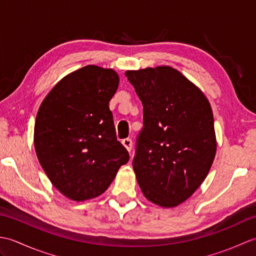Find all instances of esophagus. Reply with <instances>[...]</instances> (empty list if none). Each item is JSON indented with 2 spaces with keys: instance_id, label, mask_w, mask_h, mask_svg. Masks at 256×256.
<instances>
[{
  "instance_id": "esophagus-1",
  "label": "esophagus",
  "mask_w": 256,
  "mask_h": 256,
  "mask_svg": "<svg viewBox=\"0 0 256 256\" xmlns=\"http://www.w3.org/2000/svg\"><path fill=\"white\" fill-rule=\"evenodd\" d=\"M122 144L124 145V148H126L128 152H131L132 146H133V142H132L131 138H124L122 140Z\"/></svg>"
}]
</instances>
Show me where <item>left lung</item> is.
Here are the masks:
<instances>
[{"instance_id":"1","label":"left lung","mask_w":256,"mask_h":256,"mask_svg":"<svg viewBox=\"0 0 256 256\" xmlns=\"http://www.w3.org/2000/svg\"><path fill=\"white\" fill-rule=\"evenodd\" d=\"M143 104V128L132 162L144 196L176 206L204 180L216 142L209 101L178 70L162 66L125 72Z\"/></svg>"}]
</instances>
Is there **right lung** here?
Segmentation results:
<instances>
[{
	"mask_svg": "<svg viewBox=\"0 0 256 256\" xmlns=\"http://www.w3.org/2000/svg\"><path fill=\"white\" fill-rule=\"evenodd\" d=\"M118 86L114 70L86 66L59 81L38 110V160L54 186L70 199L100 196L130 160L108 108Z\"/></svg>",
	"mask_w": 256,
	"mask_h": 256,
	"instance_id": "right-lung-1",
	"label": "right lung"
}]
</instances>
